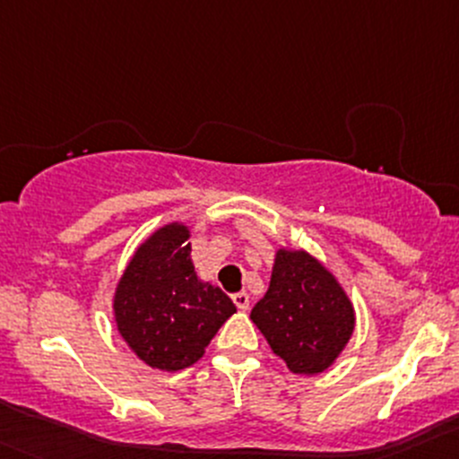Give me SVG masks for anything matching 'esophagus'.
Listing matches in <instances>:
<instances>
[{"label": "esophagus", "mask_w": 459, "mask_h": 459, "mask_svg": "<svg viewBox=\"0 0 459 459\" xmlns=\"http://www.w3.org/2000/svg\"><path fill=\"white\" fill-rule=\"evenodd\" d=\"M233 302H235V307L239 308V311H247L248 304H251V299H248V293L239 290V293L233 295Z\"/></svg>", "instance_id": "34e87169"}]
</instances>
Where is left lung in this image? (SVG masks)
<instances>
[{"mask_svg": "<svg viewBox=\"0 0 459 459\" xmlns=\"http://www.w3.org/2000/svg\"><path fill=\"white\" fill-rule=\"evenodd\" d=\"M253 324L290 373L326 371L355 328L353 302L319 259L277 248L271 284L253 307Z\"/></svg>", "mask_w": 459, "mask_h": 459, "instance_id": "1", "label": "left lung"}]
</instances>
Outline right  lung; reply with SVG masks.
I'll return each instance as SVG.
<instances>
[{"instance_id": "obj_1", "label": "right lung", "mask_w": 459, "mask_h": 459, "mask_svg": "<svg viewBox=\"0 0 459 459\" xmlns=\"http://www.w3.org/2000/svg\"><path fill=\"white\" fill-rule=\"evenodd\" d=\"M191 229L170 221L148 235L124 268L113 298L119 335L151 368L182 371L202 358L238 308L229 295L197 277Z\"/></svg>"}]
</instances>
